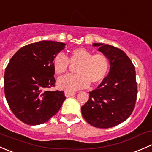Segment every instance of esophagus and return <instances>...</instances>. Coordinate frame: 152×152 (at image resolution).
<instances>
[{
  "mask_svg": "<svg viewBox=\"0 0 152 152\" xmlns=\"http://www.w3.org/2000/svg\"><path fill=\"white\" fill-rule=\"evenodd\" d=\"M74 95H76V92H70V91H65V95L66 97H69L71 96H73Z\"/></svg>",
  "mask_w": 152,
  "mask_h": 152,
  "instance_id": "1",
  "label": "esophagus"
}]
</instances>
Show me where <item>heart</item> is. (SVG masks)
Listing matches in <instances>:
<instances>
[{
    "label": "heart",
    "instance_id": "obj_1",
    "mask_svg": "<svg viewBox=\"0 0 152 152\" xmlns=\"http://www.w3.org/2000/svg\"><path fill=\"white\" fill-rule=\"evenodd\" d=\"M72 64H78L76 72L78 74L66 75L60 77L57 85L60 89L74 91L86 88L92 84L100 82L106 76L109 69V60L105 54L92 52L84 47L71 50L69 59L63 52L57 54L53 59V68L58 74L65 73Z\"/></svg>",
    "mask_w": 152,
    "mask_h": 152
}]
</instances>
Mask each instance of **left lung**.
<instances>
[{"mask_svg": "<svg viewBox=\"0 0 152 152\" xmlns=\"http://www.w3.org/2000/svg\"><path fill=\"white\" fill-rule=\"evenodd\" d=\"M92 46L108 57L110 71L96 89L89 92L81 114L93 127L109 128L125 121L135 108L138 93L135 67L118 48L98 43Z\"/></svg>", "mask_w": 152, "mask_h": 152, "instance_id": "left-lung-1", "label": "left lung"}]
</instances>
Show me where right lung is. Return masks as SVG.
Masks as SVG:
<instances>
[{
    "label": "right lung",
    "mask_w": 152,
    "mask_h": 152,
    "mask_svg": "<svg viewBox=\"0 0 152 152\" xmlns=\"http://www.w3.org/2000/svg\"><path fill=\"white\" fill-rule=\"evenodd\" d=\"M65 44L41 41L19 49L4 74V92L13 114L22 122L38 125L58 112L65 100L63 91L55 87L53 59Z\"/></svg>",
    "instance_id": "1"
}]
</instances>
